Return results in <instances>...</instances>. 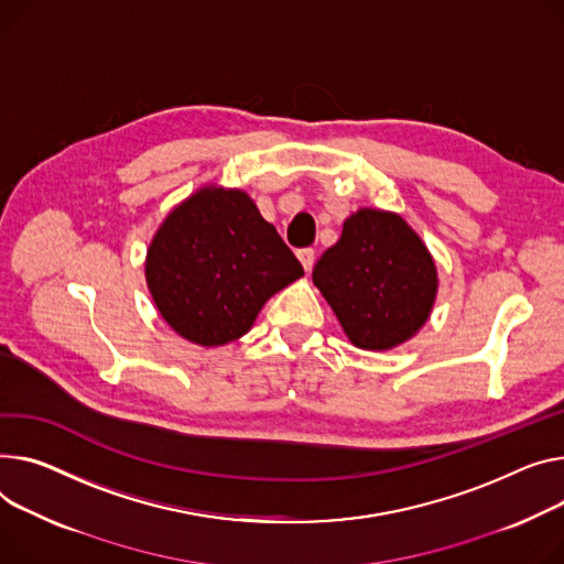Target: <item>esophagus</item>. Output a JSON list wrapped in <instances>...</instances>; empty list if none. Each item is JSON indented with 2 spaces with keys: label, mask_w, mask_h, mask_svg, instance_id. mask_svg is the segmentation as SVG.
<instances>
[{
  "label": "esophagus",
  "mask_w": 564,
  "mask_h": 564,
  "mask_svg": "<svg viewBox=\"0 0 564 564\" xmlns=\"http://www.w3.org/2000/svg\"><path fill=\"white\" fill-rule=\"evenodd\" d=\"M296 256H299V260H302L304 270H306V272H311V270H313V265H315V251H313V249H299V251H296Z\"/></svg>",
  "instance_id": "esophagus-1"
}]
</instances>
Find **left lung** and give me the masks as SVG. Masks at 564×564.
<instances>
[{"label":"left lung","mask_w":564,"mask_h":564,"mask_svg":"<svg viewBox=\"0 0 564 564\" xmlns=\"http://www.w3.org/2000/svg\"><path fill=\"white\" fill-rule=\"evenodd\" d=\"M313 283L349 343L365 351H388L417 335L440 285L417 231L381 208H358L345 219L340 240L317 260Z\"/></svg>","instance_id":"obj_1"}]
</instances>
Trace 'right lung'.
I'll return each instance as SVG.
<instances>
[{"label":"right lung","mask_w":564,"mask_h":564,"mask_svg":"<svg viewBox=\"0 0 564 564\" xmlns=\"http://www.w3.org/2000/svg\"><path fill=\"white\" fill-rule=\"evenodd\" d=\"M302 276V262L253 199L217 183L167 213L144 258L161 317L199 347L238 340L268 299Z\"/></svg>","instance_id":"obj_1"}]
</instances>
